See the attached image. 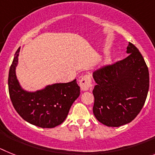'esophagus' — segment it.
I'll return each mask as SVG.
<instances>
[{"label": "esophagus", "mask_w": 155, "mask_h": 155, "mask_svg": "<svg viewBox=\"0 0 155 155\" xmlns=\"http://www.w3.org/2000/svg\"><path fill=\"white\" fill-rule=\"evenodd\" d=\"M79 86L81 87V90L83 91H88L89 88L91 86V79L89 75H85L79 80Z\"/></svg>", "instance_id": "1"}]
</instances>
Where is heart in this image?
<instances>
[{
	"label": "heart",
	"instance_id": "heart-1",
	"mask_svg": "<svg viewBox=\"0 0 155 155\" xmlns=\"http://www.w3.org/2000/svg\"><path fill=\"white\" fill-rule=\"evenodd\" d=\"M113 57V54H107V56H106L105 58V61H110L111 59V58Z\"/></svg>",
	"mask_w": 155,
	"mask_h": 155
}]
</instances>
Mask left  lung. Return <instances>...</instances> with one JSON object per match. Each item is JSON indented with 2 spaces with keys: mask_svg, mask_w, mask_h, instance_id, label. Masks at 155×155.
<instances>
[{
  "mask_svg": "<svg viewBox=\"0 0 155 155\" xmlns=\"http://www.w3.org/2000/svg\"><path fill=\"white\" fill-rule=\"evenodd\" d=\"M128 57L95 71L93 112L102 124L118 127L134 120L142 109L149 90V72L139 50L131 43Z\"/></svg>",
  "mask_w": 155,
  "mask_h": 155,
  "instance_id": "obj_1",
  "label": "left lung"
}]
</instances>
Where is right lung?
I'll return each instance as SVG.
<instances>
[{
  "instance_id": "add662e5",
  "label": "right lung",
  "mask_w": 155,
  "mask_h": 155,
  "mask_svg": "<svg viewBox=\"0 0 155 155\" xmlns=\"http://www.w3.org/2000/svg\"><path fill=\"white\" fill-rule=\"evenodd\" d=\"M19 51L20 48L15 52L8 75L9 95L15 109L24 120L39 127L54 128L61 124L80 94L76 79L48 85L34 92L25 91L15 73Z\"/></svg>"
}]
</instances>
